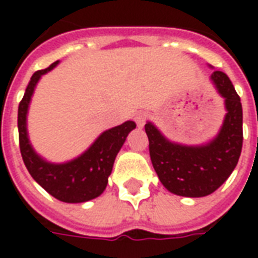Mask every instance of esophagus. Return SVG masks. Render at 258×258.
Listing matches in <instances>:
<instances>
[{
    "label": "esophagus",
    "instance_id": "obj_1",
    "mask_svg": "<svg viewBox=\"0 0 258 258\" xmlns=\"http://www.w3.org/2000/svg\"><path fill=\"white\" fill-rule=\"evenodd\" d=\"M146 121V114L144 112H138L135 114V123L138 124V127H144Z\"/></svg>",
    "mask_w": 258,
    "mask_h": 258
}]
</instances>
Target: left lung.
<instances>
[{
	"label": "left lung",
	"instance_id": "8db88e82",
	"mask_svg": "<svg viewBox=\"0 0 258 258\" xmlns=\"http://www.w3.org/2000/svg\"><path fill=\"white\" fill-rule=\"evenodd\" d=\"M211 81L225 99L227 114L214 140L200 146H185L166 140L152 123L145 124L149 153L157 177L171 194L202 198L221 186L238 164L243 144L240 98L227 74L216 70Z\"/></svg>",
	"mask_w": 258,
	"mask_h": 258
}]
</instances>
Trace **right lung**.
I'll return each instance as SVG.
<instances>
[{
	"label": "right lung",
	"instance_id": "add662e5",
	"mask_svg": "<svg viewBox=\"0 0 258 258\" xmlns=\"http://www.w3.org/2000/svg\"><path fill=\"white\" fill-rule=\"evenodd\" d=\"M58 64L53 62L49 68L38 70L31 76L29 85L18 109L20 153L29 173L48 194L60 202L83 203L95 199L105 190L107 178L112 173L113 163L121 149L131 130L137 127L134 121H125L102 133L87 151L72 162L53 164L45 162L31 148L26 128V114L31 95L42 74L48 73Z\"/></svg>",
	"mask_w": 258,
	"mask_h": 258
}]
</instances>
